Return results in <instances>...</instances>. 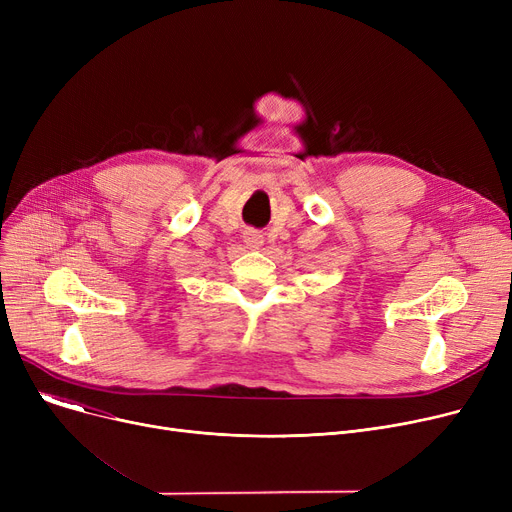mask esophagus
<instances>
[{
    "mask_svg": "<svg viewBox=\"0 0 512 512\" xmlns=\"http://www.w3.org/2000/svg\"><path fill=\"white\" fill-rule=\"evenodd\" d=\"M245 242H247V247L259 249L263 245V234L257 232V230H247L245 232Z\"/></svg>",
    "mask_w": 512,
    "mask_h": 512,
    "instance_id": "1",
    "label": "esophagus"
}]
</instances>
